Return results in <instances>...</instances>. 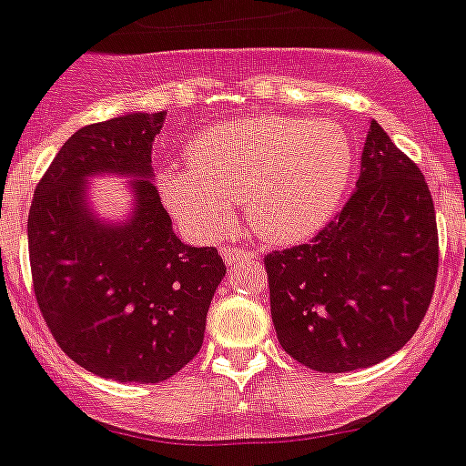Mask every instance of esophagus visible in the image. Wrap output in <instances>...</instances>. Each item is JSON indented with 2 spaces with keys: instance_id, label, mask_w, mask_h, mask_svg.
<instances>
[{
  "instance_id": "esophagus-1",
  "label": "esophagus",
  "mask_w": 466,
  "mask_h": 466,
  "mask_svg": "<svg viewBox=\"0 0 466 466\" xmlns=\"http://www.w3.org/2000/svg\"><path fill=\"white\" fill-rule=\"evenodd\" d=\"M225 262L228 267H234V264H241V262H250L255 258L250 250H243V248H225Z\"/></svg>"
}]
</instances>
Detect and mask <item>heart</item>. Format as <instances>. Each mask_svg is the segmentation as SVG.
Instances as JSON below:
<instances>
[{"label": "heart", "mask_w": 466, "mask_h": 466, "mask_svg": "<svg viewBox=\"0 0 466 466\" xmlns=\"http://www.w3.org/2000/svg\"><path fill=\"white\" fill-rule=\"evenodd\" d=\"M188 160L158 172L163 204L186 234L220 237L234 202H241L259 238L289 246L336 218L356 154L338 121L258 116L207 128L190 145Z\"/></svg>", "instance_id": "obj_1"}]
</instances>
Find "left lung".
I'll return each mask as SVG.
<instances>
[{
  "label": "left lung",
  "instance_id": "1",
  "mask_svg": "<svg viewBox=\"0 0 466 466\" xmlns=\"http://www.w3.org/2000/svg\"><path fill=\"white\" fill-rule=\"evenodd\" d=\"M282 350L317 372L370 368L402 350L434 292L439 238L423 172L372 121L360 177L310 243L264 258Z\"/></svg>",
  "mask_w": 466,
  "mask_h": 466
}]
</instances>
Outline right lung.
Here are the masks:
<instances>
[{"instance_id": "1", "label": "right lung", "mask_w": 466, "mask_h": 466, "mask_svg": "<svg viewBox=\"0 0 466 466\" xmlns=\"http://www.w3.org/2000/svg\"><path fill=\"white\" fill-rule=\"evenodd\" d=\"M165 112H126L73 133L29 208L34 294L56 345L115 381L158 384L193 360L225 276L216 248L174 234L154 186L151 147ZM116 173L134 193L119 224L98 219L88 179Z\"/></svg>"}]
</instances>
